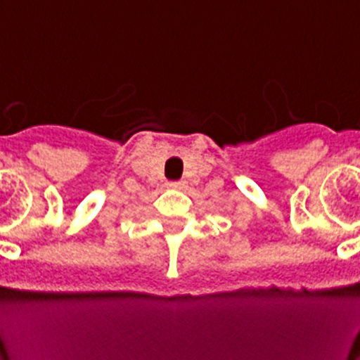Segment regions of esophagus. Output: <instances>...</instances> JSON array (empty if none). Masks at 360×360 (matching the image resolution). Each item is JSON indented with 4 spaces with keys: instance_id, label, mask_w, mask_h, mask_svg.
<instances>
[{
    "instance_id": "obj_1",
    "label": "esophagus",
    "mask_w": 360,
    "mask_h": 360,
    "mask_svg": "<svg viewBox=\"0 0 360 360\" xmlns=\"http://www.w3.org/2000/svg\"><path fill=\"white\" fill-rule=\"evenodd\" d=\"M167 187L169 189H182L184 182H167Z\"/></svg>"
}]
</instances>
